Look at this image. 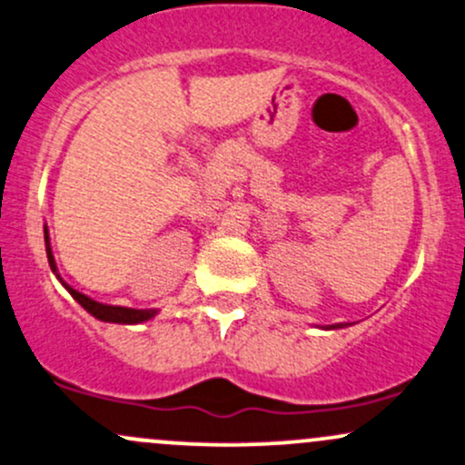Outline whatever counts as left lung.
Instances as JSON below:
<instances>
[{
	"label": "left lung",
	"mask_w": 465,
	"mask_h": 465,
	"mask_svg": "<svg viewBox=\"0 0 465 465\" xmlns=\"http://www.w3.org/2000/svg\"><path fill=\"white\" fill-rule=\"evenodd\" d=\"M332 328H334V325H332Z\"/></svg>",
	"instance_id": "1"
}]
</instances>
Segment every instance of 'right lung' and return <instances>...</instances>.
Here are the masks:
<instances>
[{
  "mask_svg": "<svg viewBox=\"0 0 465 465\" xmlns=\"http://www.w3.org/2000/svg\"><path fill=\"white\" fill-rule=\"evenodd\" d=\"M45 242H47V229H45ZM47 260H50V266L52 271L56 273V264H54V258H52V251H50V242H47ZM58 277V275H56ZM61 280V277H58ZM63 282V280H61ZM65 284V282H63ZM65 288L69 292H72V297L76 300L80 306L84 308V311H89L94 314L95 319H100V322H115V323H140V322H146V319L154 317V311H135V308H122V306H106V303H98L94 300H89L87 295H83V292L74 291V288H69L65 284Z\"/></svg>",
  "mask_w": 465,
  "mask_h": 465,
  "instance_id": "obj_1",
  "label": "right lung"
}]
</instances>
